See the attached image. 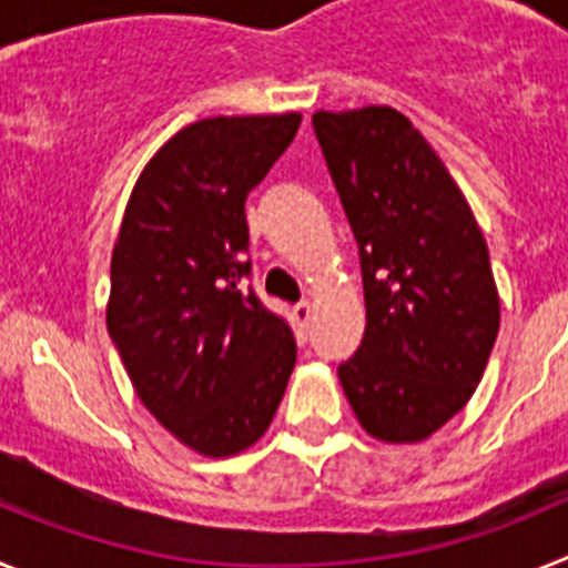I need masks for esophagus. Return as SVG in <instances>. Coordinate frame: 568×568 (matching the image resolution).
Masks as SVG:
<instances>
[{
  "mask_svg": "<svg viewBox=\"0 0 568 568\" xmlns=\"http://www.w3.org/2000/svg\"><path fill=\"white\" fill-rule=\"evenodd\" d=\"M293 318H295V324H298L301 329L307 327L310 318H313V304H310V301H301V304H295Z\"/></svg>",
  "mask_w": 568,
  "mask_h": 568,
  "instance_id": "1",
  "label": "esophagus"
}]
</instances>
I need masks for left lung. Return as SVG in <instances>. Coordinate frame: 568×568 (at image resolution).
I'll return each mask as SVG.
<instances>
[{"label": "left lung", "instance_id": "obj_1", "mask_svg": "<svg viewBox=\"0 0 568 568\" xmlns=\"http://www.w3.org/2000/svg\"><path fill=\"white\" fill-rule=\"evenodd\" d=\"M313 124L364 273V341L338 366L341 386L375 440L420 444L475 395L498 338L486 239L404 113L318 110Z\"/></svg>", "mask_w": 568, "mask_h": 568}]
</instances>
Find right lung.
Here are the masks:
<instances>
[{
    "label": "right lung",
    "instance_id": "1",
    "mask_svg": "<svg viewBox=\"0 0 568 568\" xmlns=\"http://www.w3.org/2000/svg\"><path fill=\"white\" fill-rule=\"evenodd\" d=\"M301 113L210 115L144 164L110 255L108 333L135 395L204 458L264 438L295 341L253 290L244 202L295 139Z\"/></svg>",
    "mask_w": 568,
    "mask_h": 568
}]
</instances>
